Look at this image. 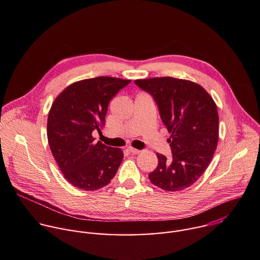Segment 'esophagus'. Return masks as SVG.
Here are the masks:
<instances>
[{
	"label": "esophagus",
	"instance_id": "1",
	"mask_svg": "<svg viewBox=\"0 0 260 260\" xmlns=\"http://www.w3.org/2000/svg\"><path fill=\"white\" fill-rule=\"evenodd\" d=\"M127 149H128V151H131L132 153H134V154H139L140 152H141V150H139V149H136V148H134V147H127Z\"/></svg>",
	"mask_w": 260,
	"mask_h": 260
}]
</instances>
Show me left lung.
I'll return each mask as SVG.
<instances>
[{
    "instance_id": "obj_1",
    "label": "left lung",
    "mask_w": 260,
    "mask_h": 260,
    "mask_svg": "<svg viewBox=\"0 0 260 260\" xmlns=\"http://www.w3.org/2000/svg\"><path fill=\"white\" fill-rule=\"evenodd\" d=\"M150 93L160 118L171 134L168 142L172 158L156 153L157 168L149 174L155 186L167 191H181L208 168L218 144L219 116L212 96L201 85L173 77L135 80Z\"/></svg>"
}]
</instances>
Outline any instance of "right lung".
I'll use <instances>...</instances> for the list:
<instances>
[{
	"label": "right lung",
	"instance_id": "right-lung-1",
	"mask_svg": "<svg viewBox=\"0 0 260 260\" xmlns=\"http://www.w3.org/2000/svg\"><path fill=\"white\" fill-rule=\"evenodd\" d=\"M131 81L106 76L84 79L69 85L54 100L47 120L48 143L73 186L92 191L114 178L123 152L95 143L92 133H101L110 100Z\"/></svg>",
	"mask_w": 260,
	"mask_h": 260
}]
</instances>
